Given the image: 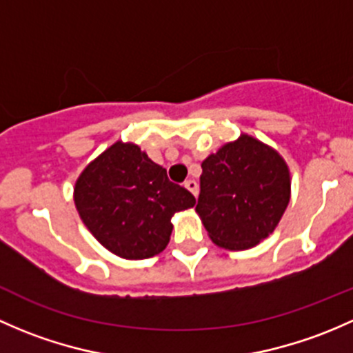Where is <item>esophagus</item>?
<instances>
[{"label": "esophagus", "instance_id": "34e87169", "mask_svg": "<svg viewBox=\"0 0 353 353\" xmlns=\"http://www.w3.org/2000/svg\"><path fill=\"white\" fill-rule=\"evenodd\" d=\"M185 188H187V190H190L194 195L199 194V183L195 180H187V181H185Z\"/></svg>", "mask_w": 353, "mask_h": 353}]
</instances>
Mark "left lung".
Masks as SVG:
<instances>
[{"label": "left lung", "instance_id": "left-lung-1", "mask_svg": "<svg viewBox=\"0 0 353 353\" xmlns=\"http://www.w3.org/2000/svg\"><path fill=\"white\" fill-rule=\"evenodd\" d=\"M289 197L284 159L260 141L241 136L202 163L195 210L216 245L246 250L275 230Z\"/></svg>", "mask_w": 353, "mask_h": 353}]
</instances>
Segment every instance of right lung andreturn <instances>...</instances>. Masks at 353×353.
I'll list each match as a JSON object with an SVG mask.
<instances>
[{
  "label": "right lung",
  "instance_id": "obj_1",
  "mask_svg": "<svg viewBox=\"0 0 353 353\" xmlns=\"http://www.w3.org/2000/svg\"><path fill=\"white\" fill-rule=\"evenodd\" d=\"M74 203L92 234L115 255L143 260L161 253L172 216L195 197L170 181L136 144L115 143L90 163L74 187Z\"/></svg>",
  "mask_w": 353,
  "mask_h": 353
}]
</instances>
